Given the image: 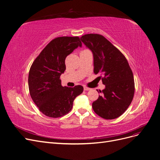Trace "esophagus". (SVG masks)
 Here are the masks:
<instances>
[{
  "instance_id": "esophagus-1",
  "label": "esophagus",
  "mask_w": 160,
  "mask_h": 160,
  "mask_svg": "<svg viewBox=\"0 0 160 160\" xmlns=\"http://www.w3.org/2000/svg\"><path fill=\"white\" fill-rule=\"evenodd\" d=\"M84 91H90L91 90V88H88V87H86V86H85L84 87Z\"/></svg>"
}]
</instances>
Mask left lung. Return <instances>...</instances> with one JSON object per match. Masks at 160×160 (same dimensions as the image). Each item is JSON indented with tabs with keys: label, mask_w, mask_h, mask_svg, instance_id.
I'll list each match as a JSON object with an SVG mask.
<instances>
[{
	"label": "left lung",
	"mask_w": 160,
	"mask_h": 160,
	"mask_svg": "<svg viewBox=\"0 0 160 160\" xmlns=\"http://www.w3.org/2000/svg\"><path fill=\"white\" fill-rule=\"evenodd\" d=\"M81 41L92 52L94 73L105 85L98 98L92 103L94 112L106 119L121 116L133 99L135 81L132 70L121 51L99 34L82 35Z\"/></svg>",
	"instance_id": "left-lung-1"
}]
</instances>
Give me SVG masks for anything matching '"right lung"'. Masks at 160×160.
Returning a JSON list of instances; mask_svg holds the SVG:
<instances>
[{"label":"right lung","mask_w":160,"mask_h":160,"mask_svg":"<svg viewBox=\"0 0 160 160\" xmlns=\"http://www.w3.org/2000/svg\"><path fill=\"white\" fill-rule=\"evenodd\" d=\"M79 37H59L51 41L30 68L28 86L30 96L41 112L57 118L68 113L73 100L83 91L81 85L62 87L60 75L66 70L65 60L81 47Z\"/></svg>","instance_id":"add662e5"}]
</instances>
